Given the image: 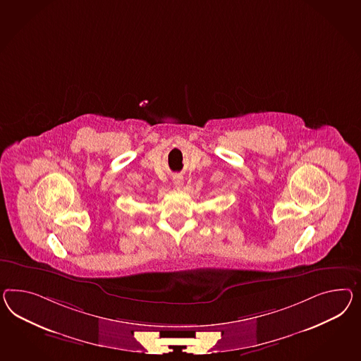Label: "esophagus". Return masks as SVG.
<instances>
[{
  "label": "esophagus",
  "mask_w": 361,
  "mask_h": 361,
  "mask_svg": "<svg viewBox=\"0 0 361 361\" xmlns=\"http://www.w3.org/2000/svg\"><path fill=\"white\" fill-rule=\"evenodd\" d=\"M172 183H173V185H175L176 188H181V186L184 185V180H183V177L178 175L173 176Z\"/></svg>",
  "instance_id": "34e87169"
}]
</instances>
